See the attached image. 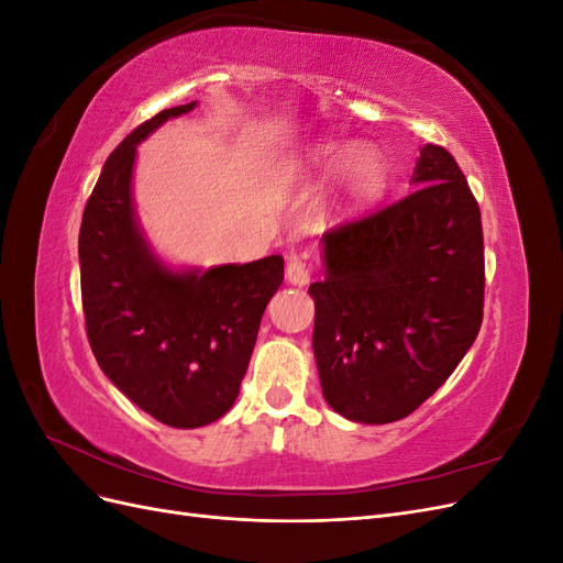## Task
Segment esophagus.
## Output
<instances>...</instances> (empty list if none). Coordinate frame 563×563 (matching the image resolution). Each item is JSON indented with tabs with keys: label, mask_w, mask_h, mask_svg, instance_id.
<instances>
[{
	"label": "esophagus",
	"mask_w": 563,
	"mask_h": 563,
	"mask_svg": "<svg viewBox=\"0 0 563 563\" xmlns=\"http://www.w3.org/2000/svg\"><path fill=\"white\" fill-rule=\"evenodd\" d=\"M310 265L305 258H298V255H294L291 261H288L286 265V279L288 284L294 286H308L310 284Z\"/></svg>",
	"instance_id": "esophagus-1"
}]
</instances>
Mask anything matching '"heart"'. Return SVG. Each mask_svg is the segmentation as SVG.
<instances>
[{
  "label": "heart",
  "mask_w": 563,
  "mask_h": 563,
  "mask_svg": "<svg viewBox=\"0 0 563 563\" xmlns=\"http://www.w3.org/2000/svg\"><path fill=\"white\" fill-rule=\"evenodd\" d=\"M335 173L333 201L360 203L376 197L387 183V159L378 147L354 145L350 141H323L308 147L291 164V174L312 178L327 172Z\"/></svg>",
  "instance_id": "1"
}]
</instances>
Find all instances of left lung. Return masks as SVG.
Listing matches in <instances>:
<instances>
[{"label":"left lung","instance_id":"obj_1","mask_svg":"<svg viewBox=\"0 0 563 563\" xmlns=\"http://www.w3.org/2000/svg\"><path fill=\"white\" fill-rule=\"evenodd\" d=\"M416 190L321 236L312 350L323 399L352 422L406 418L446 383L484 317L479 203L444 147Z\"/></svg>","mask_w":563,"mask_h":563}]
</instances>
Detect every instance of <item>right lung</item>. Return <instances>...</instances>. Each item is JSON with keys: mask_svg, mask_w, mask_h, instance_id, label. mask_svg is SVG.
<instances>
[{"mask_svg": "<svg viewBox=\"0 0 563 563\" xmlns=\"http://www.w3.org/2000/svg\"><path fill=\"white\" fill-rule=\"evenodd\" d=\"M197 108L162 110L131 131L87 201L79 230L81 305L100 371L168 428L223 418L249 368L261 319L284 282V258L174 267L155 253L133 203L141 141Z\"/></svg>", "mask_w": 563, "mask_h": 563, "instance_id": "add662e5", "label": "right lung"}]
</instances>
